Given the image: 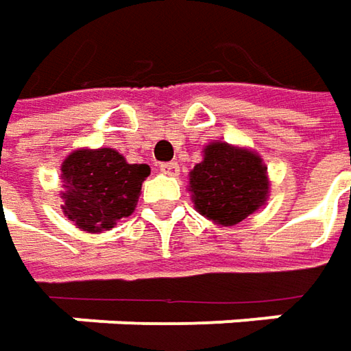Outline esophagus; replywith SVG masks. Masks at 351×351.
Returning a JSON list of instances; mask_svg holds the SVG:
<instances>
[{
	"instance_id": "34e87169",
	"label": "esophagus",
	"mask_w": 351,
	"mask_h": 351,
	"mask_svg": "<svg viewBox=\"0 0 351 351\" xmlns=\"http://www.w3.org/2000/svg\"><path fill=\"white\" fill-rule=\"evenodd\" d=\"M159 171L162 173V175L176 176L178 173H180V167H178V162H160Z\"/></svg>"
}]
</instances>
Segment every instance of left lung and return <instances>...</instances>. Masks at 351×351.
<instances>
[{"instance_id": "left-lung-1", "label": "left lung", "mask_w": 351, "mask_h": 351, "mask_svg": "<svg viewBox=\"0 0 351 351\" xmlns=\"http://www.w3.org/2000/svg\"><path fill=\"white\" fill-rule=\"evenodd\" d=\"M191 192L202 216L232 226L265 204V165L252 151L212 143L204 149V160L192 169Z\"/></svg>"}]
</instances>
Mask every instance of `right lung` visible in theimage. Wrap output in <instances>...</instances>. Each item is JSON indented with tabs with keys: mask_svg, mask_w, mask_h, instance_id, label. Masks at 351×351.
I'll return each instance as SVG.
<instances>
[{
	"mask_svg": "<svg viewBox=\"0 0 351 351\" xmlns=\"http://www.w3.org/2000/svg\"><path fill=\"white\" fill-rule=\"evenodd\" d=\"M149 165H130L114 149L74 151L62 162L64 214L86 232H104L135 210Z\"/></svg>",
	"mask_w": 351,
	"mask_h": 351,
	"instance_id": "1",
	"label": "right lung"
}]
</instances>
